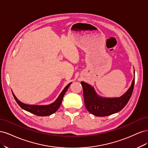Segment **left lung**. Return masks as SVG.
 <instances>
[{
    "label": "left lung",
    "mask_w": 148,
    "mask_h": 148,
    "mask_svg": "<svg viewBox=\"0 0 148 148\" xmlns=\"http://www.w3.org/2000/svg\"><path fill=\"white\" fill-rule=\"evenodd\" d=\"M135 73V71H134ZM84 105L91 114L106 117L117 113L127 105L133 92L135 78L127 92L119 97H104L98 95L91 85L82 82Z\"/></svg>",
    "instance_id": "left-lung-1"
}]
</instances>
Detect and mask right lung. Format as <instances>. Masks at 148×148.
<instances>
[{"label": "right lung", "instance_id": "1", "mask_svg": "<svg viewBox=\"0 0 148 148\" xmlns=\"http://www.w3.org/2000/svg\"><path fill=\"white\" fill-rule=\"evenodd\" d=\"M71 84V83H70L67 84L65 87V88L63 89V91L61 92L59 97L57 98V99L54 102H52V104H48V105L26 104L25 103H23L22 102L20 101L17 99L14 94L13 93V92L12 93L15 101L18 103V104L23 109L38 116H48L53 113H55L59 109V108L61 105L62 99H63L64 96L65 95L66 91H67V89H68Z\"/></svg>", "mask_w": 148, "mask_h": 148}]
</instances>
